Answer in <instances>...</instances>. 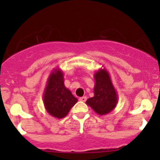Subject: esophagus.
I'll return each mask as SVG.
<instances>
[{"label":"esophagus","mask_w":160,"mask_h":160,"mask_svg":"<svg viewBox=\"0 0 160 160\" xmlns=\"http://www.w3.org/2000/svg\"><path fill=\"white\" fill-rule=\"evenodd\" d=\"M80 101H83V102H85L87 101V97H82V98H79Z\"/></svg>","instance_id":"esophagus-1"}]
</instances>
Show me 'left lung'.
Instances as JSON below:
<instances>
[{
	"label": "left lung",
	"instance_id": "left-lung-1",
	"mask_svg": "<svg viewBox=\"0 0 160 160\" xmlns=\"http://www.w3.org/2000/svg\"><path fill=\"white\" fill-rule=\"evenodd\" d=\"M94 96L87 100L86 103L99 115H104L115 108L118 94L114 88L109 72L104 68L94 73Z\"/></svg>",
	"mask_w": 160,
	"mask_h": 160
}]
</instances>
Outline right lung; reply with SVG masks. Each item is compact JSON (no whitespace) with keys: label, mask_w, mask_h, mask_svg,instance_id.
I'll use <instances>...</instances> for the list:
<instances>
[{"label":"right lung","mask_w":160,"mask_h":160,"mask_svg":"<svg viewBox=\"0 0 160 160\" xmlns=\"http://www.w3.org/2000/svg\"><path fill=\"white\" fill-rule=\"evenodd\" d=\"M42 98L46 111L59 119L66 117L77 102V98L64 85L63 72L59 68L53 69L50 73Z\"/></svg>","instance_id":"1"}]
</instances>
